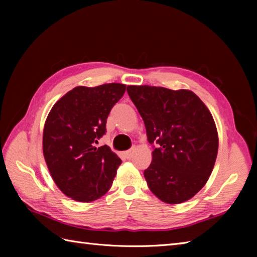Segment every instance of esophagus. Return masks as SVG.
<instances>
[{
  "label": "esophagus",
  "mask_w": 257,
  "mask_h": 257,
  "mask_svg": "<svg viewBox=\"0 0 257 257\" xmlns=\"http://www.w3.org/2000/svg\"><path fill=\"white\" fill-rule=\"evenodd\" d=\"M133 155H134V152L132 150H128V151H124L123 152V156H124L125 159H132Z\"/></svg>",
  "instance_id": "34e87169"
}]
</instances>
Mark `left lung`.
Returning a JSON list of instances; mask_svg holds the SVG:
<instances>
[{
  "instance_id": "obj_1",
  "label": "left lung",
  "mask_w": 257,
  "mask_h": 257,
  "mask_svg": "<svg viewBox=\"0 0 257 257\" xmlns=\"http://www.w3.org/2000/svg\"><path fill=\"white\" fill-rule=\"evenodd\" d=\"M143 117L149 144H158L144 176L158 199L168 204L190 200L209 180L219 137L209 109L194 92L156 86H128Z\"/></svg>"
}]
</instances>
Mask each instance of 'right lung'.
<instances>
[{
    "label": "right lung",
    "mask_w": 257,
    "mask_h": 257,
    "mask_svg": "<svg viewBox=\"0 0 257 257\" xmlns=\"http://www.w3.org/2000/svg\"><path fill=\"white\" fill-rule=\"evenodd\" d=\"M125 91L123 84L77 86L51 109L43 132V154L62 192L78 202L101 198L111 188L120 158L108 146L96 148L106 134L108 114Z\"/></svg>",
    "instance_id": "obj_1"
}]
</instances>
